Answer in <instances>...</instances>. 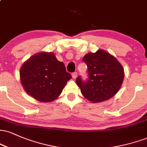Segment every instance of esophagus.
Listing matches in <instances>:
<instances>
[{"label": "esophagus", "instance_id": "obj_1", "mask_svg": "<svg viewBox=\"0 0 147 147\" xmlns=\"http://www.w3.org/2000/svg\"><path fill=\"white\" fill-rule=\"evenodd\" d=\"M72 78H73V79H76V78H77V72H72Z\"/></svg>", "mask_w": 147, "mask_h": 147}]
</instances>
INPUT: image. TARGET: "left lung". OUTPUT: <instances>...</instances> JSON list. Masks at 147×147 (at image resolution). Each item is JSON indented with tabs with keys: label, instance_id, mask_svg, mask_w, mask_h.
<instances>
[{
	"label": "left lung",
	"instance_id": "left-lung-1",
	"mask_svg": "<svg viewBox=\"0 0 147 147\" xmlns=\"http://www.w3.org/2000/svg\"><path fill=\"white\" fill-rule=\"evenodd\" d=\"M82 60L87 65L88 77L86 81L81 76L76 79L82 95L93 103L104 102L115 95L124 77V69L115 57L99 50L87 54Z\"/></svg>",
	"mask_w": 147,
	"mask_h": 147
}]
</instances>
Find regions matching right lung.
I'll list each match as a JSON object with an SVG mask.
<instances>
[{
	"mask_svg": "<svg viewBox=\"0 0 147 147\" xmlns=\"http://www.w3.org/2000/svg\"><path fill=\"white\" fill-rule=\"evenodd\" d=\"M20 77L22 85L30 95L40 102H50L61 93L72 76L54 54L41 52L23 63Z\"/></svg>",
	"mask_w": 147,
	"mask_h": 147,
	"instance_id": "1",
	"label": "right lung"
}]
</instances>
